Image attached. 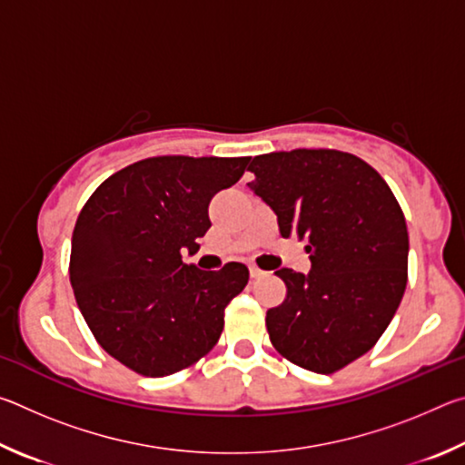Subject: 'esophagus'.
Instances as JSON below:
<instances>
[{"label": "esophagus", "mask_w": 465, "mask_h": 465, "mask_svg": "<svg viewBox=\"0 0 465 465\" xmlns=\"http://www.w3.org/2000/svg\"><path fill=\"white\" fill-rule=\"evenodd\" d=\"M262 274H264V271L258 269L256 264H250V277H252V279H261Z\"/></svg>", "instance_id": "1"}]
</instances>
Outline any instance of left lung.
<instances>
[{
  "instance_id": "left-lung-1",
  "label": "left lung",
  "mask_w": 465,
  "mask_h": 465,
  "mask_svg": "<svg viewBox=\"0 0 465 465\" xmlns=\"http://www.w3.org/2000/svg\"><path fill=\"white\" fill-rule=\"evenodd\" d=\"M250 191L282 238L308 240L312 271L281 269L287 297L266 312L271 342L291 363L334 373L371 351L408 281V230L385 180L338 149L256 155Z\"/></svg>"
}]
</instances>
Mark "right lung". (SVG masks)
Wrapping results in <instances>:
<instances>
[{"mask_svg":"<svg viewBox=\"0 0 465 465\" xmlns=\"http://www.w3.org/2000/svg\"><path fill=\"white\" fill-rule=\"evenodd\" d=\"M250 157L160 155L106 178L75 222L69 281L85 324L110 357L145 377L194 365L217 344L246 264L183 262L211 227L209 203Z\"/></svg>","mask_w":465,"mask_h":465,"instance_id":"obj_1","label":"right lung"}]
</instances>
